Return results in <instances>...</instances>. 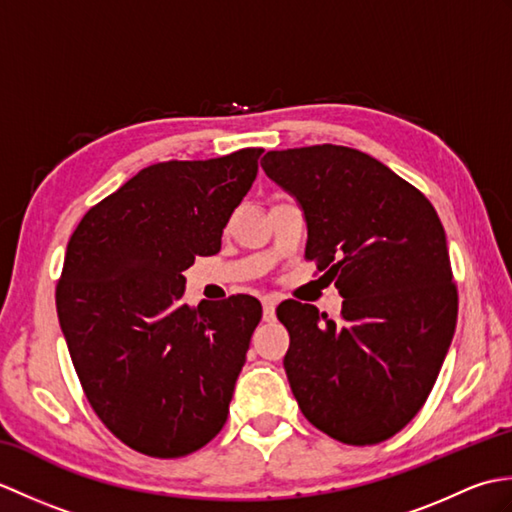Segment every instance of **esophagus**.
<instances>
[{
    "label": "esophagus",
    "mask_w": 512,
    "mask_h": 512,
    "mask_svg": "<svg viewBox=\"0 0 512 512\" xmlns=\"http://www.w3.org/2000/svg\"><path fill=\"white\" fill-rule=\"evenodd\" d=\"M262 306H264V319H273V317H275L277 297H275V295H266V297H262Z\"/></svg>",
    "instance_id": "1"
}]
</instances>
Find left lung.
I'll list each match as a JSON object with an SVG mask.
<instances>
[{
  "label": "left lung",
  "instance_id": "1",
  "mask_svg": "<svg viewBox=\"0 0 512 512\" xmlns=\"http://www.w3.org/2000/svg\"><path fill=\"white\" fill-rule=\"evenodd\" d=\"M262 167L303 206L306 259L343 297L339 319L295 299L277 306L292 394L334 440H389L427 402L458 321L440 217L413 184L352 147L268 151Z\"/></svg>",
  "mask_w": 512,
  "mask_h": 512
}]
</instances>
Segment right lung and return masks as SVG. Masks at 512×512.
<instances>
[{
  "mask_svg": "<svg viewBox=\"0 0 512 512\" xmlns=\"http://www.w3.org/2000/svg\"><path fill=\"white\" fill-rule=\"evenodd\" d=\"M262 154L151 165L70 237L57 281L65 343L94 413L138 453L182 458L224 427L262 303L233 295L193 308L182 273L220 253Z\"/></svg>",
  "mask_w": 512,
  "mask_h": 512,
  "instance_id": "right-lung-1",
  "label": "right lung"
}]
</instances>
